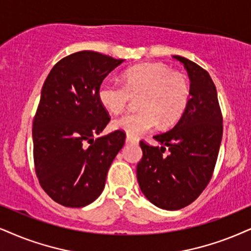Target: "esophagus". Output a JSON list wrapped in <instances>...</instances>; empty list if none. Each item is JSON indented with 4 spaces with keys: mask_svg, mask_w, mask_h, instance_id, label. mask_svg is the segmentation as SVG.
Segmentation results:
<instances>
[{
    "mask_svg": "<svg viewBox=\"0 0 251 251\" xmlns=\"http://www.w3.org/2000/svg\"><path fill=\"white\" fill-rule=\"evenodd\" d=\"M126 141L129 142V144H138L139 139H136L135 136H132V135L127 134V135H126Z\"/></svg>",
    "mask_w": 251,
    "mask_h": 251,
    "instance_id": "34e87169",
    "label": "esophagus"
}]
</instances>
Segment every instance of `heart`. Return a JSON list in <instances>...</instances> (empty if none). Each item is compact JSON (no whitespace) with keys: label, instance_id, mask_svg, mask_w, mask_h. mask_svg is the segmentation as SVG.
Instances as JSON below:
<instances>
[{"label":"heart","instance_id":"obj_1","mask_svg":"<svg viewBox=\"0 0 251 251\" xmlns=\"http://www.w3.org/2000/svg\"><path fill=\"white\" fill-rule=\"evenodd\" d=\"M124 84L104 80L98 88V100L104 109L117 115L126 109L133 96L139 98L138 111L126 113L112 122V128L139 136L156 127L178 120L188 106V78L163 63H144L123 74Z\"/></svg>","mask_w":251,"mask_h":251}]
</instances>
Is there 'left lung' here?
<instances>
[{"instance_id": "obj_1", "label": "left lung", "mask_w": 251, "mask_h": 251, "mask_svg": "<svg viewBox=\"0 0 251 251\" xmlns=\"http://www.w3.org/2000/svg\"><path fill=\"white\" fill-rule=\"evenodd\" d=\"M174 58L188 71L191 98L178 123L154 136L161 147L140 141L142 158L136 166L142 193L151 204L168 211L185 207L204 191L223 139V115L210 74L186 58Z\"/></svg>"}]
</instances>
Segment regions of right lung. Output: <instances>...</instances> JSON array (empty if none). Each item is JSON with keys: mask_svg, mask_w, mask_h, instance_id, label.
Returning <instances> with one entry per match:
<instances>
[{"mask_svg": "<svg viewBox=\"0 0 251 251\" xmlns=\"http://www.w3.org/2000/svg\"><path fill=\"white\" fill-rule=\"evenodd\" d=\"M123 61L81 50L60 60L44 82L32 127L34 168L44 191L66 207L96 201L125 144L119 129L94 140L110 122L98 88Z\"/></svg>", "mask_w": 251, "mask_h": 251, "instance_id": "obj_1", "label": "right lung"}]
</instances>
